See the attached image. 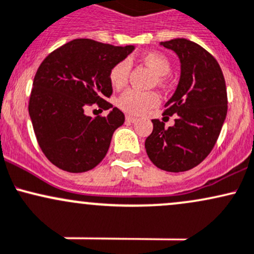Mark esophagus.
<instances>
[{"instance_id":"obj_1","label":"esophagus","mask_w":254,"mask_h":254,"mask_svg":"<svg viewBox=\"0 0 254 254\" xmlns=\"http://www.w3.org/2000/svg\"><path fill=\"white\" fill-rule=\"evenodd\" d=\"M136 118H134V116H130V115H127L126 116V121L127 122H130V124H133V122H135L136 121Z\"/></svg>"}]
</instances>
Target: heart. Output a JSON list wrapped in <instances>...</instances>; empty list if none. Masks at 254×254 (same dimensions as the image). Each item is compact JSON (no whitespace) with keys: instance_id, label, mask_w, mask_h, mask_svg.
I'll use <instances>...</instances> for the list:
<instances>
[{"instance_id":"b5f03b06","label":"heart","mask_w":254,"mask_h":254,"mask_svg":"<svg viewBox=\"0 0 254 254\" xmlns=\"http://www.w3.org/2000/svg\"><path fill=\"white\" fill-rule=\"evenodd\" d=\"M144 61L155 70V73L158 75V81H164V75L172 69L169 60H168L163 54L156 53V51H150L144 55ZM130 64L129 62L124 60L120 61L112 68L109 74L110 82L115 89H122L127 85L128 76H129ZM159 102V97L153 91L149 92H144V91L139 90H128L125 93H122L118 99L119 107L121 108L124 112L128 114H142L146 110L151 109L155 105H157Z\"/></svg>"}]
</instances>
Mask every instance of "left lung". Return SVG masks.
Instances as JSON below:
<instances>
[{"mask_svg":"<svg viewBox=\"0 0 254 254\" xmlns=\"http://www.w3.org/2000/svg\"><path fill=\"white\" fill-rule=\"evenodd\" d=\"M161 45L175 51L181 62L180 81L163 113L176 119L169 128L152 120L145 149L159 169L186 172L201 163L217 141L228 110L226 80L216 59L196 43L175 38Z\"/></svg>","mask_w":254,"mask_h":254,"instance_id":"obj_1","label":"left lung"}]
</instances>
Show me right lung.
<instances>
[{
    "mask_svg": "<svg viewBox=\"0 0 254 254\" xmlns=\"http://www.w3.org/2000/svg\"><path fill=\"white\" fill-rule=\"evenodd\" d=\"M134 50L80 38L50 53L37 69L28 114L43 153L54 165L69 173H84L102 162L113 133L125 115L118 108L107 117L84 115L87 106L113 107L112 68Z\"/></svg>",
    "mask_w": 254,
    "mask_h": 254,
    "instance_id": "add662e5",
    "label": "right lung"
}]
</instances>
